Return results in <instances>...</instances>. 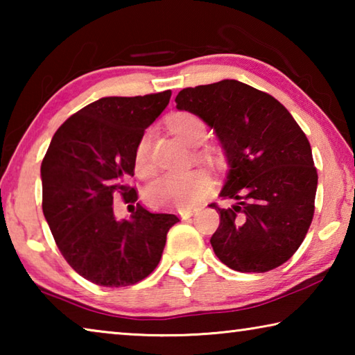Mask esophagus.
<instances>
[{
    "label": "esophagus",
    "mask_w": 355,
    "mask_h": 355,
    "mask_svg": "<svg viewBox=\"0 0 355 355\" xmlns=\"http://www.w3.org/2000/svg\"><path fill=\"white\" fill-rule=\"evenodd\" d=\"M196 213H197V208H184V209H180V216H182L183 220L189 219L191 216H194Z\"/></svg>",
    "instance_id": "esophagus-1"
}]
</instances>
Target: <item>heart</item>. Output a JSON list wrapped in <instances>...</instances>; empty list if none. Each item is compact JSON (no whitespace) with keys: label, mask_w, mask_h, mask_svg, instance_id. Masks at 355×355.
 <instances>
[{"label":"heart","mask_w":355,"mask_h":355,"mask_svg":"<svg viewBox=\"0 0 355 355\" xmlns=\"http://www.w3.org/2000/svg\"><path fill=\"white\" fill-rule=\"evenodd\" d=\"M172 133L189 146H197L205 139L207 128L203 120L196 114L182 111L167 119ZM135 167L137 175H152L153 167L150 163V136L141 137L135 152ZM211 184L208 173L203 169H192L186 172L164 173L150 183L147 188V200L150 205L158 208H184L199 202L207 194Z\"/></svg>","instance_id":"1"}]
</instances>
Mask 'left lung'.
Masks as SVG:
<instances>
[{"label":"left lung","mask_w":355,"mask_h":355,"mask_svg":"<svg viewBox=\"0 0 355 355\" xmlns=\"http://www.w3.org/2000/svg\"><path fill=\"white\" fill-rule=\"evenodd\" d=\"M177 107L199 116L219 137L230 164L209 239L239 272H266L290 260L315 213L318 172L307 136L272 95L236 80L186 87Z\"/></svg>","instance_id":"left-lung-1"}]
</instances>
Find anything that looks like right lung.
Wrapping results in <instances>:
<instances>
[{
	"label": "right lung",
	"instance_id": "1",
	"mask_svg": "<svg viewBox=\"0 0 355 355\" xmlns=\"http://www.w3.org/2000/svg\"><path fill=\"white\" fill-rule=\"evenodd\" d=\"M171 91L105 97L58 128L42 161V209L58 249L75 271L100 286L135 285L153 272L175 214L136 203L114 216V196L137 200L128 184L144 131L169 105Z\"/></svg>",
	"mask_w": 355,
	"mask_h": 355
}]
</instances>
